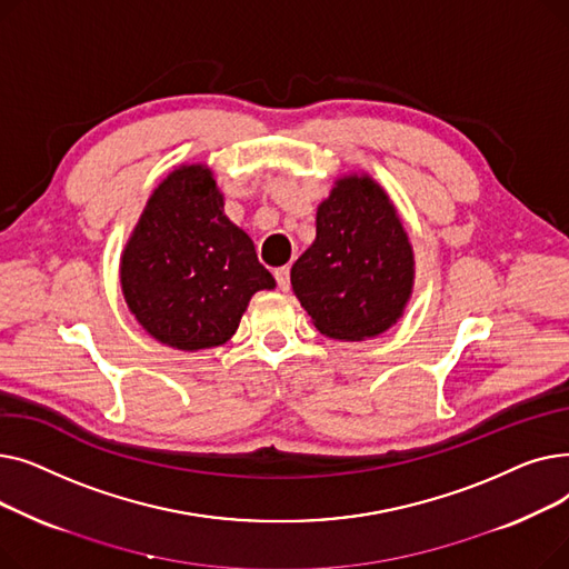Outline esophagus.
<instances>
[{
  "mask_svg": "<svg viewBox=\"0 0 569 569\" xmlns=\"http://www.w3.org/2000/svg\"><path fill=\"white\" fill-rule=\"evenodd\" d=\"M274 279L281 290H288L290 288V267H279L274 272Z\"/></svg>",
  "mask_w": 569,
  "mask_h": 569,
  "instance_id": "obj_1",
  "label": "esophagus"
}]
</instances>
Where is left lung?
Wrapping results in <instances>:
<instances>
[{
    "label": "left lung",
    "instance_id": "1",
    "mask_svg": "<svg viewBox=\"0 0 569 569\" xmlns=\"http://www.w3.org/2000/svg\"><path fill=\"white\" fill-rule=\"evenodd\" d=\"M290 283L318 330L341 341L378 337L412 288V249L392 202L371 177H343L316 214V242Z\"/></svg>",
    "mask_w": 569,
    "mask_h": 569
}]
</instances>
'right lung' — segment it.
<instances>
[{"mask_svg": "<svg viewBox=\"0 0 569 569\" xmlns=\"http://www.w3.org/2000/svg\"><path fill=\"white\" fill-rule=\"evenodd\" d=\"M264 288H274V277L251 237L223 214L212 172L184 166L168 174L122 256V290L138 322L172 348H214Z\"/></svg>", "mask_w": 569, "mask_h": 569, "instance_id": "add662e5", "label": "right lung"}]
</instances>
